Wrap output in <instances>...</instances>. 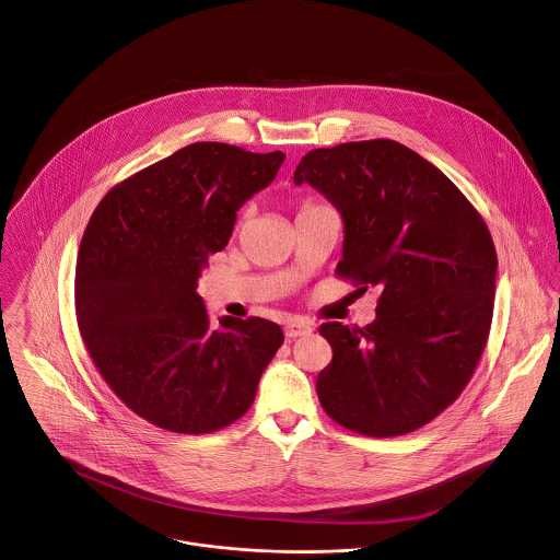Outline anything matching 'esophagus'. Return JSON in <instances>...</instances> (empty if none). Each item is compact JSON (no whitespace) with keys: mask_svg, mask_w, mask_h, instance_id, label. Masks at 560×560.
Here are the masks:
<instances>
[{"mask_svg":"<svg viewBox=\"0 0 560 560\" xmlns=\"http://www.w3.org/2000/svg\"><path fill=\"white\" fill-rule=\"evenodd\" d=\"M311 332V322L305 317H290L285 322V335L290 339H296V337H305Z\"/></svg>","mask_w":560,"mask_h":560,"instance_id":"34e87169","label":"esophagus"}]
</instances>
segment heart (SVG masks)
I'll use <instances>...</instances> for the list:
<instances>
[{
	"label": "heart",
	"mask_w": 560,
	"mask_h": 560,
	"mask_svg": "<svg viewBox=\"0 0 560 560\" xmlns=\"http://www.w3.org/2000/svg\"><path fill=\"white\" fill-rule=\"evenodd\" d=\"M305 203H310V201H305Z\"/></svg>",
	"instance_id": "1"
}]
</instances>
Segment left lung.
<instances>
[{
    "instance_id": "1",
    "label": "left lung",
    "mask_w": 560,
    "mask_h": 560,
    "mask_svg": "<svg viewBox=\"0 0 560 560\" xmlns=\"http://www.w3.org/2000/svg\"><path fill=\"white\" fill-rule=\"evenodd\" d=\"M294 183H310L343 217L335 275L382 290L365 328L319 326L332 348L315 382L324 412L372 438L428 425L462 395L488 343L498 257L483 217L393 139L311 150Z\"/></svg>"
}]
</instances>
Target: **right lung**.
Segmentation results:
<instances>
[{"label":"right lung","instance_id":"1","mask_svg":"<svg viewBox=\"0 0 560 560\" xmlns=\"http://www.w3.org/2000/svg\"><path fill=\"white\" fill-rule=\"evenodd\" d=\"M283 159L190 143L118 183L90 217L74 272L79 332L126 408L161 430L212 434L238 421L283 343L281 326L255 315L212 328L197 294L236 212Z\"/></svg>","mask_w":560,"mask_h":560}]
</instances>
